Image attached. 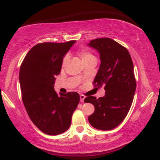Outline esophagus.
<instances>
[{
  "label": "esophagus",
  "mask_w": 160,
  "mask_h": 160,
  "mask_svg": "<svg viewBox=\"0 0 160 160\" xmlns=\"http://www.w3.org/2000/svg\"><path fill=\"white\" fill-rule=\"evenodd\" d=\"M84 99H85V96L83 95H80V101L83 102H84Z\"/></svg>",
  "instance_id": "34e87169"
}]
</instances>
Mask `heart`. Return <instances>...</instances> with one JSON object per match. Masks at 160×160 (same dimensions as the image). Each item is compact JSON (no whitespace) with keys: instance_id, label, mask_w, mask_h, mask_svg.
I'll return each instance as SVG.
<instances>
[{"instance_id":"1","label":"heart","mask_w":160,"mask_h":160,"mask_svg":"<svg viewBox=\"0 0 160 160\" xmlns=\"http://www.w3.org/2000/svg\"><path fill=\"white\" fill-rule=\"evenodd\" d=\"M78 54H79V56H80L81 59H82V62L89 60H90V59L95 58V57H94L92 54L90 53V52L87 51V50H85V49L80 50V51L78 52ZM68 59H69L68 55H66L64 59H63V61H62V65H63L66 64V62H68Z\"/></svg>"}]
</instances>
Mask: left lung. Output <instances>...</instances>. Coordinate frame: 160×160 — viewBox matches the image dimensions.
I'll return each instance as SVG.
<instances>
[{
    "label": "left lung",
    "mask_w": 160,
    "mask_h": 160,
    "mask_svg": "<svg viewBox=\"0 0 160 160\" xmlns=\"http://www.w3.org/2000/svg\"><path fill=\"white\" fill-rule=\"evenodd\" d=\"M87 46L97 50L100 65L94 84H105V95L97 99L88 96L85 102L95 106V111L88 117L89 124L100 130L115 128L128 115L136 89L134 67L128 49L108 38H96Z\"/></svg>",
    "instance_id": "1"
}]
</instances>
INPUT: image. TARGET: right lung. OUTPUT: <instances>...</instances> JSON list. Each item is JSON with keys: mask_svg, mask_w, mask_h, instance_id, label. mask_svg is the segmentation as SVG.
<instances>
[{"mask_svg": "<svg viewBox=\"0 0 160 160\" xmlns=\"http://www.w3.org/2000/svg\"><path fill=\"white\" fill-rule=\"evenodd\" d=\"M75 42L38 43L21 65L19 78L24 106L32 123L45 134L56 135L66 131L79 102L76 92L58 95L54 89L63 58Z\"/></svg>", "mask_w": 160, "mask_h": 160, "instance_id": "obj_1", "label": "right lung"}]
</instances>
